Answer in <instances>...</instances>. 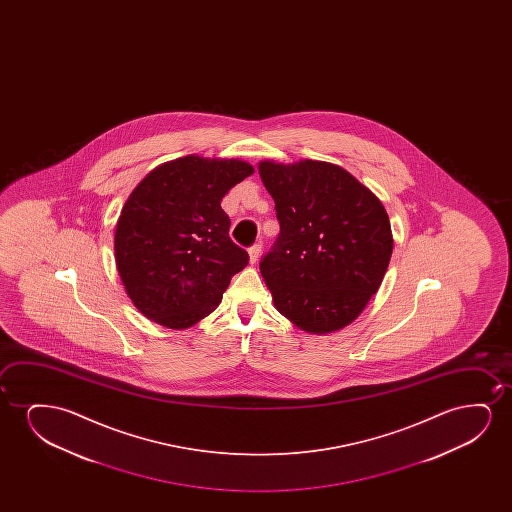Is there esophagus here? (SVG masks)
Returning <instances> with one entry per match:
<instances>
[{"label":"esophagus","mask_w":512,"mask_h":512,"mask_svg":"<svg viewBox=\"0 0 512 512\" xmlns=\"http://www.w3.org/2000/svg\"><path fill=\"white\" fill-rule=\"evenodd\" d=\"M260 253H262V243H255V245L248 250V255H250V262L255 264L257 260H259Z\"/></svg>","instance_id":"1"}]
</instances>
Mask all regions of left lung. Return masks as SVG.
Returning a JSON list of instances; mask_svg holds the SVG:
<instances>
[{"label": "left lung", "mask_w": 512, "mask_h": 512, "mask_svg": "<svg viewBox=\"0 0 512 512\" xmlns=\"http://www.w3.org/2000/svg\"><path fill=\"white\" fill-rule=\"evenodd\" d=\"M280 238L260 262L274 308L309 334L355 322L385 278L393 252L385 206L332 162L260 161Z\"/></svg>", "instance_id": "obj_1"}]
</instances>
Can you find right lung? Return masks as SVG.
I'll list each match as a JSON object with an SVG mask.
<instances>
[{"instance_id":"1","label":"right lung","mask_w":512,"mask_h":512,"mask_svg":"<svg viewBox=\"0 0 512 512\" xmlns=\"http://www.w3.org/2000/svg\"><path fill=\"white\" fill-rule=\"evenodd\" d=\"M253 166L185 155L152 169L122 206L113 250L126 294L141 315L189 329L210 315L248 253L229 238L222 199Z\"/></svg>"}]
</instances>
